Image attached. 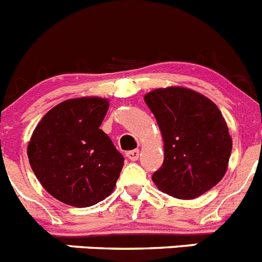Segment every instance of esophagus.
<instances>
[{
	"instance_id": "obj_1",
	"label": "esophagus",
	"mask_w": 262,
	"mask_h": 262,
	"mask_svg": "<svg viewBox=\"0 0 262 262\" xmlns=\"http://www.w3.org/2000/svg\"><path fill=\"white\" fill-rule=\"evenodd\" d=\"M126 156L128 157V160H131V161H136V160L139 159V149H134V151L127 152Z\"/></svg>"
}]
</instances>
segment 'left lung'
I'll return each instance as SVG.
<instances>
[{
  "mask_svg": "<svg viewBox=\"0 0 262 262\" xmlns=\"http://www.w3.org/2000/svg\"><path fill=\"white\" fill-rule=\"evenodd\" d=\"M164 142L163 166L152 181L159 190L180 200L209 191L228 168L232 138L211 99L182 86L155 89L144 96Z\"/></svg>",
  "mask_w": 262,
  "mask_h": 262,
  "instance_id": "8db88e82",
  "label": "left lung"
}]
</instances>
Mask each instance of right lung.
<instances>
[{
	"mask_svg": "<svg viewBox=\"0 0 262 262\" xmlns=\"http://www.w3.org/2000/svg\"><path fill=\"white\" fill-rule=\"evenodd\" d=\"M108 99L81 97L51 108L27 147L30 165L46 190L60 202L89 207L114 190L124 159L99 128Z\"/></svg>",
	"mask_w": 262,
	"mask_h": 262,
	"instance_id": "1",
	"label": "right lung"
}]
</instances>
